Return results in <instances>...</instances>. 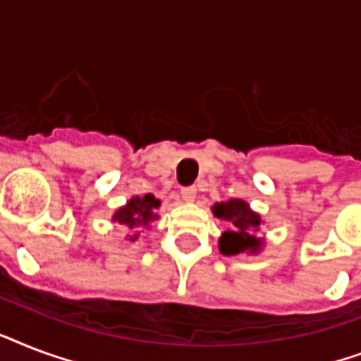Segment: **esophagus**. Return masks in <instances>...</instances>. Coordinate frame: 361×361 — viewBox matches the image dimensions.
<instances>
[{"mask_svg": "<svg viewBox=\"0 0 361 361\" xmlns=\"http://www.w3.org/2000/svg\"><path fill=\"white\" fill-rule=\"evenodd\" d=\"M195 197H197V187L195 185L183 187V189H181V198H183V200H187V202H192V200H195Z\"/></svg>", "mask_w": 361, "mask_h": 361, "instance_id": "esophagus-1", "label": "esophagus"}]
</instances>
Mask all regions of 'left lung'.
I'll use <instances>...</instances> for the list:
<instances>
[{"mask_svg": "<svg viewBox=\"0 0 361 361\" xmlns=\"http://www.w3.org/2000/svg\"><path fill=\"white\" fill-rule=\"evenodd\" d=\"M215 217L231 223V231H226L219 241V249L223 255H238V252H255L260 247L257 238V228L260 225V217L251 212L249 204L243 200H228L214 206Z\"/></svg>", "mask_w": 361, "mask_h": 361, "instance_id": "1", "label": "left lung"}]
</instances>
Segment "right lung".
Here are the masks:
<instances>
[{"label":"right lung","mask_w":361,"mask_h":361,"mask_svg":"<svg viewBox=\"0 0 361 361\" xmlns=\"http://www.w3.org/2000/svg\"><path fill=\"white\" fill-rule=\"evenodd\" d=\"M159 200L153 195H146V197H136L130 198L127 206L121 209H118L114 215V221L121 223V225L129 226H147V223L153 219H157V214L155 209L159 208ZM136 236H133L130 240H135Z\"/></svg>","instance_id":"add662e5"}]
</instances>
